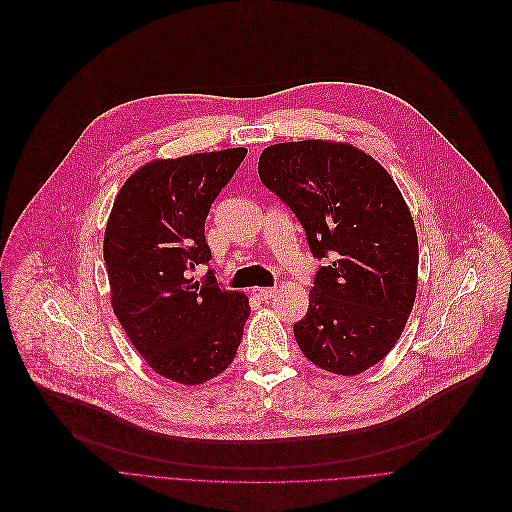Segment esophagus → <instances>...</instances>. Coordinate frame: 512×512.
I'll use <instances>...</instances> for the list:
<instances>
[{"instance_id":"1","label":"esophagus","mask_w":512,"mask_h":512,"mask_svg":"<svg viewBox=\"0 0 512 512\" xmlns=\"http://www.w3.org/2000/svg\"><path fill=\"white\" fill-rule=\"evenodd\" d=\"M252 294H254V296H258L260 300H268V298H272V296L276 294V288H268V286H254V288H252Z\"/></svg>"}]
</instances>
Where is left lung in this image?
<instances>
[{"instance_id":"obj_1","label":"left lung","mask_w":512,"mask_h":512,"mask_svg":"<svg viewBox=\"0 0 512 512\" xmlns=\"http://www.w3.org/2000/svg\"><path fill=\"white\" fill-rule=\"evenodd\" d=\"M262 183L296 214L317 258L309 313L294 337L317 367L359 375L399 341L418 290V234L387 169L343 141H288L262 151Z\"/></svg>"}]
</instances>
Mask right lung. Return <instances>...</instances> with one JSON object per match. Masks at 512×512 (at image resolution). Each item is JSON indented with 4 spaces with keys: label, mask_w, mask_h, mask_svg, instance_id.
<instances>
[{
    "label": "right lung",
    "mask_w": 512,
    "mask_h": 512,
    "mask_svg": "<svg viewBox=\"0 0 512 512\" xmlns=\"http://www.w3.org/2000/svg\"><path fill=\"white\" fill-rule=\"evenodd\" d=\"M248 149L153 159L119 189L102 242L113 311L165 379L199 385L230 367L250 317L248 296L189 276L212 254V201Z\"/></svg>",
    "instance_id": "obj_1"
}]
</instances>
